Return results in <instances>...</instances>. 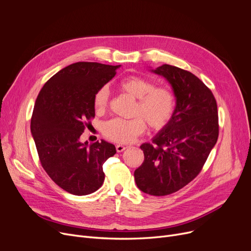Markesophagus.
<instances>
[{"mask_svg": "<svg viewBox=\"0 0 251 251\" xmlns=\"http://www.w3.org/2000/svg\"><path fill=\"white\" fill-rule=\"evenodd\" d=\"M126 149H127V147L122 146V144H117V146H116V150H117L118 152H122V151H125Z\"/></svg>", "mask_w": 251, "mask_h": 251, "instance_id": "1", "label": "esophagus"}]
</instances>
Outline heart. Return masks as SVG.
Listing matches in <instances>:
<instances>
[{
	"instance_id": "obj_1",
	"label": "heart",
	"mask_w": 251,
	"mask_h": 251,
	"mask_svg": "<svg viewBox=\"0 0 251 251\" xmlns=\"http://www.w3.org/2000/svg\"><path fill=\"white\" fill-rule=\"evenodd\" d=\"M119 87L131 98L137 100L134 114L139 116L131 120L116 118L108 121L103 125V134L108 139L120 143L130 142L146 129L144 120L155 130L164 128L169 123L175 109V98L169 89L154 87L151 81L136 75L122 79ZM108 89L105 87L99 89L94 97L96 111L103 112L108 107Z\"/></svg>"
}]
</instances>
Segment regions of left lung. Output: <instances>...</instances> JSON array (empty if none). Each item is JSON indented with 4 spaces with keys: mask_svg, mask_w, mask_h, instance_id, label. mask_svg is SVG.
I'll return each instance as SVG.
<instances>
[{
    "mask_svg": "<svg viewBox=\"0 0 251 251\" xmlns=\"http://www.w3.org/2000/svg\"><path fill=\"white\" fill-rule=\"evenodd\" d=\"M151 71L170 83L176 105L152 143L140 146L144 161L134 178L142 192L164 196L183 188L200 174L218 140V107L213 92L191 72L168 64Z\"/></svg>",
    "mask_w": 251,
    "mask_h": 251,
    "instance_id": "obj_1",
    "label": "left lung"
}]
</instances>
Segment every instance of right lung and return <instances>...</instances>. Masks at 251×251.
<instances>
[{"label":"right lung","mask_w":251,"mask_h":251,"mask_svg":"<svg viewBox=\"0 0 251 251\" xmlns=\"http://www.w3.org/2000/svg\"><path fill=\"white\" fill-rule=\"evenodd\" d=\"M121 65L77 62L45 83L36 98L30 130L39 161L58 186L74 195H87L103 183L102 165L116 153L114 144H88L80 136L94 118V97Z\"/></svg>","instance_id":"1"}]
</instances>
